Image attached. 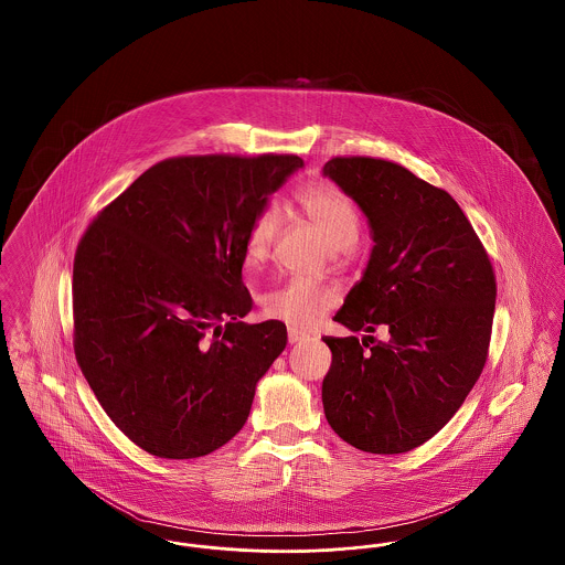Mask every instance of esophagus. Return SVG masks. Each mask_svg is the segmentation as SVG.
Segmentation results:
<instances>
[{
	"mask_svg": "<svg viewBox=\"0 0 565 565\" xmlns=\"http://www.w3.org/2000/svg\"><path fill=\"white\" fill-rule=\"evenodd\" d=\"M302 339H307V334H305L302 330H298L296 326H288V341H290V343H298V341H302Z\"/></svg>",
	"mask_w": 565,
	"mask_h": 565,
	"instance_id": "obj_1",
	"label": "esophagus"
}]
</instances>
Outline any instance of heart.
<instances>
[{
  "instance_id": "1",
  "label": "heart",
  "mask_w": 565,
  "mask_h": 565,
  "mask_svg": "<svg viewBox=\"0 0 565 565\" xmlns=\"http://www.w3.org/2000/svg\"><path fill=\"white\" fill-rule=\"evenodd\" d=\"M295 199L300 212L320 228L328 243L341 254H345L360 239L362 220L353 201L339 186L330 182H309L296 190ZM279 226L281 212L275 203L263 205L254 215L245 237V256L252 265L269 258ZM334 300L337 296L330 288L295 277L265 296V313L273 320L307 328L323 311H328Z\"/></svg>"
}]
</instances>
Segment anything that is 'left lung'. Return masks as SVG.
Wrapping results in <instances>:
<instances>
[{
	"instance_id": "1",
	"label": "left lung",
	"mask_w": 565,
	"mask_h": 565,
	"mask_svg": "<svg viewBox=\"0 0 565 565\" xmlns=\"http://www.w3.org/2000/svg\"><path fill=\"white\" fill-rule=\"evenodd\" d=\"M323 173L362 207L375 242L334 322L388 330L385 342L323 339L332 351L323 413L351 447L404 454L456 415L483 373L495 273L447 190L373 157H332Z\"/></svg>"
}]
</instances>
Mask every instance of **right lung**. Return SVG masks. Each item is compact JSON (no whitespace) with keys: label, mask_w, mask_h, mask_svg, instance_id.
<instances>
[{"label":"right lung","mask_w":565,"mask_h":565,"mask_svg":"<svg viewBox=\"0 0 565 565\" xmlns=\"http://www.w3.org/2000/svg\"><path fill=\"white\" fill-rule=\"evenodd\" d=\"M296 154L171 157L84 231L74 256V351L116 428L164 459L220 449L242 430L258 379L284 351L252 311L245 237ZM225 326L222 327L221 323Z\"/></svg>","instance_id":"add662e5"}]
</instances>
